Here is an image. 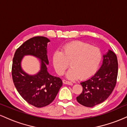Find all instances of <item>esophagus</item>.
Returning a JSON list of instances; mask_svg holds the SVG:
<instances>
[{
	"mask_svg": "<svg viewBox=\"0 0 127 127\" xmlns=\"http://www.w3.org/2000/svg\"><path fill=\"white\" fill-rule=\"evenodd\" d=\"M63 82L64 84H68V85H72V82H70V81H67V80L66 79H64L63 81Z\"/></svg>",
	"mask_w": 127,
	"mask_h": 127,
	"instance_id": "esophagus-1",
	"label": "esophagus"
}]
</instances>
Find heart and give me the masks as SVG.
<instances>
[{"label":"heart","instance_id":"heart-1","mask_svg":"<svg viewBox=\"0 0 127 127\" xmlns=\"http://www.w3.org/2000/svg\"><path fill=\"white\" fill-rule=\"evenodd\" d=\"M102 58L101 51L96 46H91L81 41L66 43L62 51L54 52L52 62L55 70L60 76L64 75L70 65L67 77L69 79H86L97 71Z\"/></svg>","mask_w":127,"mask_h":127}]
</instances>
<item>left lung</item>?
<instances>
[{"mask_svg": "<svg viewBox=\"0 0 127 127\" xmlns=\"http://www.w3.org/2000/svg\"><path fill=\"white\" fill-rule=\"evenodd\" d=\"M118 63L117 57L112 51L103 56V64L96 73L81 82L83 90L76 97L79 104L92 107L103 103L114 90L117 80Z\"/></svg>", "mask_w": 127, "mask_h": 127, "instance_id": "obj_1", "label": "left lung"}]
</instances>
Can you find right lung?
Listing matches in <instances>:
<instances>
[{"label": "right lung", "mask_w": 127, "mask_h": 127, "mask_svg": "<svg viewBox=\"0 0 127 127\" xmlns=\"http://www.w3.org/2000/svg\"><path fill=\"white\" fill-rule=\"evenodd\" d=\"M49 40L43 36H35L23 43L15 52L12 61V76L16 89L27 103L36 107L49 105L54 101L62 80L51 75L47 71L48 59L46 46ZM26 55H32L41 60V69L37 75L30 76L21 69V61Z\"/></svg>", "instance_id": "obj_1"}]
</instances>
